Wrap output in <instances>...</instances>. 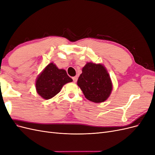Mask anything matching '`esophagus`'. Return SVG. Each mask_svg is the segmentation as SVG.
Here are the masks:
<instances>
[{"instance_id":"34e87169","label":"esophagus","mask_w":155,"mask_h":155,"mask_svg":"<svg viewBox=\"0 0 155 155\" xmlns=\"http://www.w3.org/2000/svg\"><path fill=\"white\" fill-rule=\"evenodd\" d=\"M78 76H74V77H73L72 78V79H73V81H74V83H76V81H77V80H78Z\"/></svg>"}]
</instances>
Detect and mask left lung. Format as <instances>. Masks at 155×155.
<instances>
[{"label": "left lung", "instance_id": "left-lung-1", "mask_svg": "<svg viewBox=\"0 0 155 155\" xmlns=\"http://www.w3.org/2000/svg\"><path fill=\"white\" fill-rule=\"evenodd\" d=\"M87 100L95 103L105 101L110 94L112 85L109 73L100 64L88 63L82 69L78 79Z\"/></svg>", "mask_w": 155, "mask_h": 155}]
</instances>
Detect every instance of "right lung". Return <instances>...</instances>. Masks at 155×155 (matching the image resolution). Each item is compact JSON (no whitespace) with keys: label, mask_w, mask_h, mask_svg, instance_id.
<instances>
[{"label":"right lung","mask_w":155,"mask_h":155,"mask_svg":"<svg viewBox=\"0 0 155 155\" xmlns=\"http://www.w3.org/2000/svg\"><path fill=\"white\" fill-rule=\"evenodd\" d=\"M70 78L63 69H59L53 63L48 64L36 81L37 93L45 100H49L58 94L63 86L72 82Z\"/></svg>","instance_id":"right-lung-1"}]
</instances>
